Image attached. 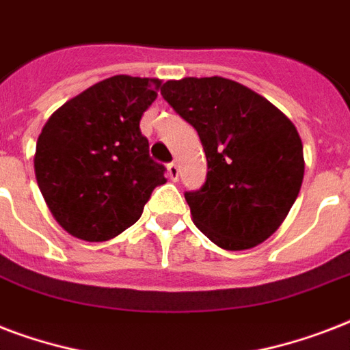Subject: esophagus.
<instances>
[{
    "label": "esophagus",
    "mask_w": 350,
    "mask_h": 350,
    "mask_svg": "<svg viewBox=\"0 0 350 350\" xmlns=\"http://www.w3.org/2000/svg\"><path fill=\"white\" fill-rule=\"evenodd\" d=\"M167 172H169V178L172 181H178V176H180V169H178V165L172 161V163L167 165Z\"/></svg>",
    "instance_id": "obj_1"
}]
</instances>
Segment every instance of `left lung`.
<instances>
[{"instance_id": "8db88e82", "label": "left lung", "mask_w": 350, "mask_h": 350, "mask_svg": "<svg viewBox=\"0 0 350 350\" xmlns=\"http://www.w3.org/2000/svg\"><path fill=\"white\" fill-rule=\"evenodd\" d=\"M161 96L198 131L207 181L187 192L192 221L225 250L263 243L287 218L301 189L304 143L278 107L219 78L170 79Z\"/></svg>"}]
</instances>
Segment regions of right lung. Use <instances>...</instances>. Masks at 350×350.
<instances>
[{
	"mask_svg": "<svg viewBox=\"0 0 350 350\" xmlns=\"http://www.w3.org/2000/svg\"><path fill=\"white\" fill-rule=\"evenodd\" d=\"M161 79L112 76L63 103L36 143L38 187L57 224L85 241L116 238L163 185L139 131Z\"/></svg>",
	"mask_w": 350,
	"mask_h": 350,
	"instance_id": "add662e5",
	"label": "right lung"
}]
</instances>
